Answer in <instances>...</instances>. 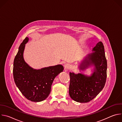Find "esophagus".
Here are the masks:
<instances>
[{
  "instance_id": "1",
  "label": "esophagus",
  "mask_w": 122,
  "mask_h": 122,
  "mask_svg": "<svg viewBox=\"0 0 122 122\" xmlns=\"http://www.w3.org/2000/svg\"><path fill=\"white\" fill-rule=\"evenodd\" d=\"M70 68V65L68 63H66V64H65L64 65V69L65 71H68V69Z\"/></svg>"
}]
</instances>
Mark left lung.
<instances>
[{
	"mask_svg": "<svg viewBox=\"0 0 122 122\" xmlns=\"http://www.w3.org/2000/svg\"><path fill=\"white\" fill-rule=\"evenodd\" d=\"M93 51H95L85 57L80 66L83 70L90 65H94L95 71L91 76L69 73V94L72 99L78 102L86 103L93 99L106 83L107 62L102 42L97 43Z\"/></svg>",
	"mask_w": 122,
	"mask_h": 122,
	"instance_id": "8db88e82",
	"label": "left lung"
}]
</instances>
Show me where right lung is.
I'll use <instances>...</instances> for the list:
<instances>
[{
    "label": "right lung",
    "mask_w": 122,
    "mask_h": 122,
    "mask_svg": "<svg viewBox=\"0 0 122 122\" xmlns=\"http://www.w3.org/2000/svg\"><path fill=\"white\" fill-rule=\"evenodd\" d=\"M28 41L26 37L19 47L13 62V75L15 83L22 94L28 100L40 102L49 95L55 77L62 72L61 65L34 69L24 61L23 53L25 44Z\"/></svg>",
    "instance_id": "obj_1"
}]
</instances>
